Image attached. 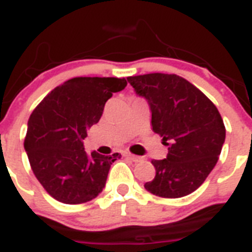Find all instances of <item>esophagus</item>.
Returning a JSON list of instances; mask_svg holds the SVG:
<instances>
[{
  "label": "esophagus",
  "mask_w": 252,
  "mask_h": 252,
  "mask_svg": "<svg viewBox=\"0 0 252 252\" xmlns=\"http://www.w3.org/2000/svg\"><path fill=\"white\" fill-rule=\"evenodd\" d=\"M124 156H126V158L132 160L133 162H138V161H141V160H142V158H141V156L133 155V154H129V152H126V154H124Z\"/></svg>",
  "instance_id": "34e87169"
}]
</instances>
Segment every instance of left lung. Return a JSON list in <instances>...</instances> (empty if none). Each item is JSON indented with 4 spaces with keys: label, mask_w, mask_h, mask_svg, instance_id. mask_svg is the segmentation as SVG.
<instances>
[{
    "label": "left lung",
    "mask_w": 252,
    "mask_h": 252,
    "mask_svg": "<svg viewBox=\"0 0 252 252\" xmlns=\"http://www.w3.org/2000/svg\"><path fill=\"white\" fill-rule=\"evenodd\" d=\"M151 110L152 130L168 155L152 160L156 175L145 188L158 197L178 198L196 191L214 169L225 141L217 106L185 78L152 73L126 78Z\"/></svg>",
    "instance_id": "obj_1"
}]
</instances>
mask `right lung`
<instances>
[{
  "mask_svg": "<svg viewBox=\"0 0 252 252\" xmlns=\"http://www.w3.org/2000/svg\"><path fill=\"white\" fill-rule=\"evenodd\" d=\"M123 78L78 77L44 97L28 120L24 149L32 170L55 200L77 205L94 200L122 155L84 151L87 130L98 123L105 103L124 90Z\"/></svg>",
  "mask_w": 252,
  "mask_h": 252,
  "instance_id": "add662e5",
  "label": "right lung"
}]
</instances>
